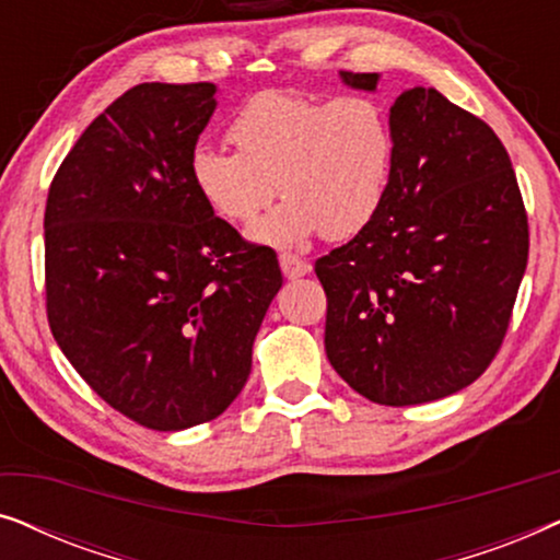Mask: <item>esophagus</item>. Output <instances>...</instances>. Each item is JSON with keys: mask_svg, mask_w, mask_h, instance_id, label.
Segmentation results:
<instances>
[{"mask_svg": "<svg viewBox=\"0 0 560 560\" xmlns=\"http://www.w3.org/2000/svg\"><path fill=\"white\" fill-rule=\"evenodd\" d=\"M280 267H282V275H285L288 280L303 278V275L311 272V265L295 255H280Z\"/></svg>", "mask_w": 560, "mask_h": 560, "instance_id": "34e87169", "label": "esophagus"}]
</instances>
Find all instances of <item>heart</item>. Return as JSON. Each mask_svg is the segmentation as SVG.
Listing matches in <instances>:
<instances>
[{
  "instance_id": "b5f03b06",
  "label": "heart",
  "mask_w": 560,
  "mask_h": 560,
  "mask_svg": "<svg viewBox=\"0 0 560 560\" xmlns=\"http://www.w3.org/2000/svg\"><path fill=\"white\" fill-rule=\"evenodd\" d=\"M234 152L194 150L188 171L201 201L229 224H249L285 196L249 240L301 249L313 236L349 240L377 219L395 167L389 114L370 96L334 102L293 91L252 96L226 129Z\"/></svg>"
}]
</instances>
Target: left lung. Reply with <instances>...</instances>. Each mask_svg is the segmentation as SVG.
Here are the masks:
<instances>
[{"instance_id":"8db88e82","label":"left lung","mask_w":560,"mask_h":560,"mask_svg":"<svg viewBox=\"0 0 560 560\" xmlns=\"http://www.w3.org/2000/svg\"><path fill=\"white\" fill-rule=\"evenodd\" d=\"M341 81L377 91L380 73ZM389 121L385 203L316 275L328 362L366 400L402 408L458 393L494 359L525 275L527 213L500 137L441 91H402Z\"/></svg>"}]
</instances>
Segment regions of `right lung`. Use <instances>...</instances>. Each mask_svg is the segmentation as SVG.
I'll list each match as a JSON object with an SVG mask.
<instances>
[{"instance_id": "1", "label": "right lung", "mask_w": 560, "mask_h": 560, "mask_svg": "<svg viewBox=\"0 0 560 560\" xmlns=\"http://www.w3.org/2000/svg\"><path fill=\"white\" fill-rule=\"evenodd\" d=\"M213 83H140L91 121L45 206V295L58 347L114 410L152 431L219 418L282 288L190 183Z\"/></svg>"}]
</instances>
